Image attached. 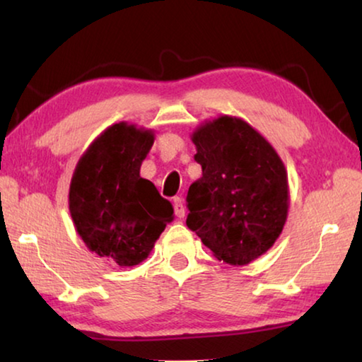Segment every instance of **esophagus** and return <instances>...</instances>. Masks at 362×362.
I'll return each instance as SVG.
<instances>
[{
  "label": "esophagus",
  "instance_id": "obj_1",
  "mask_svg": "<svg viewBox=\"0 0 362 362\" xmlns=\"http://www.w3.org/2000/svg\"><path fill=\"white\" fill-rule=\"evenodd\" d=\"M174 211H175V216L179 218H183L185 217V204H183L182 198H179V196H175L174 198Z\"/></svg>",
  "mask_w": 362,
  "mask_h": 362
}]
</instances>
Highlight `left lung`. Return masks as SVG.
Listing matches in <instances>:
<instances>
[{
	"label": "left lung",
	"instance_id": "8db88e82",
	"mask_svg": "<svg viewBox=\"0 0 362 362\" xmlns=\"http://www.w3.org/2000/svg\"><path fill=\"white\" fill-rule=\"evenodd\" d=\"M203 177L188 188L187 226L218 260L243 267L278 240L289 211L283 159L236 116L206 121L192 134Z\"/></svg>",
	"mask_w": 362,
	"mask_h": 362
}]
</instances>
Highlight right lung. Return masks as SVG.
I'll list each match as a JSON object with an SVG mask.
<instances>
[{
	"mask_svg": "<svg viewBox=\"0 0 362 362\" xmlns=\"http://www.w3.org/2000/svg\"><path fill=\"white\" fill-rule=\"evenodd\" d=\"M155 132L126 121L107 127L83 153L69 192L71 220L86 247L121 268L150 255L173 204L140 177Z\"/></svg>",
	"mask_w": 362,
	"mask_h": 362,
	"instance_id": "1",
	"label": "right lung"
}]
</instances>
